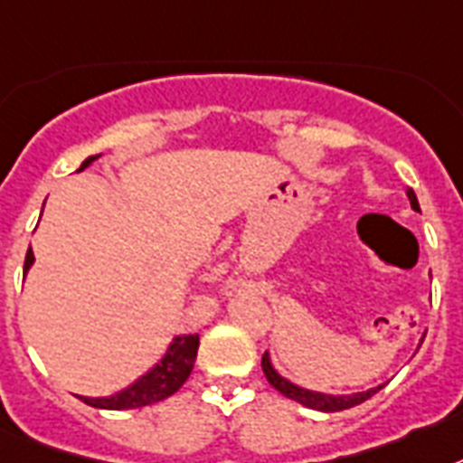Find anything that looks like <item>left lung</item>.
<instances>
[{"mask_svg":"<svg viewBox=\"0 0 463 463\" xmlns=\"http://www.w3.org/2000/svg\"><path fill=\"white\" fill-rule=\"evenodd\" d=\"M407 196H410V203L411 208L419 210V201H416V194L414 191H407ZM426 338V335H423ZM262 372H265L267 381L277 388L281 395L291 397V400H296V402L305 404V407H309V410H319V411H343V410H350V407H354V404H362L364 400H369L372 395H376L383 385H376V388H372V391L366 392H354V395H324V392H312V391H305V388H298V385H293L291 381H286L284 376H279L277 372H274L272 362H269V354H262Z\"/></svg>","mask_w":463,"mask_h":463,"instance_id":"8db88e82","label":"left lung"}]
</instances>
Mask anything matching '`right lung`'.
Returning a JSON list of instances; mask_svg holds the SVG:
<instances>
[{"mask_svg":"<svg viewBox=\"0 0 463 463\" xmlns=\"http://www.w3.org/2000/svg\"><path fill=\"white\" fill-rule=\"evenodd\" d=\"M99 156H90V158L80 165V170H85L91 160H97ZM33 250L28 248L25 253V272L33 265ZM198 353V334H186L177 335L175 341L167 347L165 357L158 362V364L146 372L139 381L125 388V391L116 392L110 397H80L82 402L90 404V407H97V410H137V407H146V404L160 402L165 397L175 395V392L184 385V381L189 378L191 369H194V362H196Z\"/></svg>","mask_w":463,"mask_h":463,"instance_id":"right-lung-1","label":"right lung"}]
</instances>
